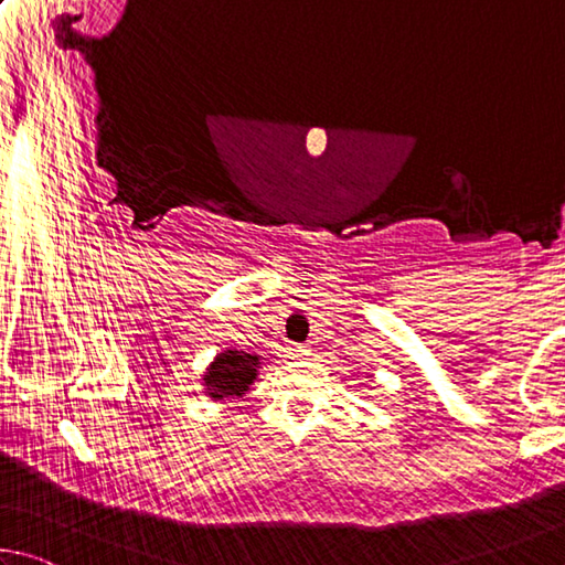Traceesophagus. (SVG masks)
Instances as JSON below:
<instances>
[{"label":"esophagus","instance_id":"1","mask_svg":"<svg viewBox=\"0 0 565 565\" xmlns=\"http://www.w3.org/2000/svg\"><path fill=\"white\" fill-rule=\"evenodd\" d=\"M308 354H310V348H308V344H295V348H290V358H295V360L308 358Z\"/></svg>","mask_w":565,"mask_h":565}]
</instances>
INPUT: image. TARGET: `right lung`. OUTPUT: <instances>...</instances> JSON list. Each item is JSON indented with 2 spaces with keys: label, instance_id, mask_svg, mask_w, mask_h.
I'll use <instances>...</instances> for the list:
<instances>
[{
  "label": "right lung",
  "instance_id": "add662e5",
  "mask_svg": "<svg viewBox=\"0 0 565 565\" xmlns=\"http://www.w3.org/2000/svg\"><path fill=\"white\" fill-rule=\"evenodd\" d=\"M257 370H260V358L257 354L225 348L207 364V370L201 377L203 390L213 402L241 399L257 380Z\"/></svg>",
  "mask_w": 565,
  "mask_h": 565
}]
</instances>
